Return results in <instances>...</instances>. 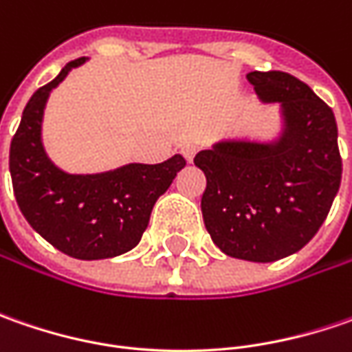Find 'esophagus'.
<instances>
[{
	"label": "esophagus",
	"mask_w": 352,
	"mask_h": 352,
	"mask_svg": "<svg viewBox=\"0 0 352 352\" xmlns=\"http://www.w3.org/2000/svg\"><path fill=\"white\" fill-rule=\"evenodd\" d=\"M197 151H199V144H197V142H186V144L182 146V153L188 162H192V160H194V156L197 155Z\"/></svg>",
	"instance_id": "34e87169"
}]
</instances>
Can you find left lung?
Wrapping results in <instances>:
<instances>
[{
	"mask_svg": "<svg viewBox=\"0 0 352 352\" xmlns=\"http://www.w3.org/2000/svg\"><path fill=\"white\" fill-rule=\"evenodd\" d=\"M266 103H280V141H225L197 153L208 186L204 223L227 256L274 263L305 247L323 225L341 184L343 162L331 107L286 72H249Z\"/></svg>",
	"mask_w": 352,
	"mask_h": 352,
	"instance_id": "1",
	"label": "left lung"
}]
</instances>
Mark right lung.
Segmentation results:
<instances>
[{"mask_svg":"<svg viewBox=\"0 0 352 352\" xmlns=\"http://www.w3.org/2000/svg\"><path fill=\"white\" fill-rule=\"evenodd\" d=\"M86 58L68 62L29 100L9 148V172L21 213L52 247L80 261L131 250L151 219L156 199L186 166L182 155L160 164H127L103 174H66L43 148L41 123L50 89Z\"/></svg>","mask_w":352,"mask_h":352,"instance_id":"obj_1","label":"right lung"}]
</instances>
